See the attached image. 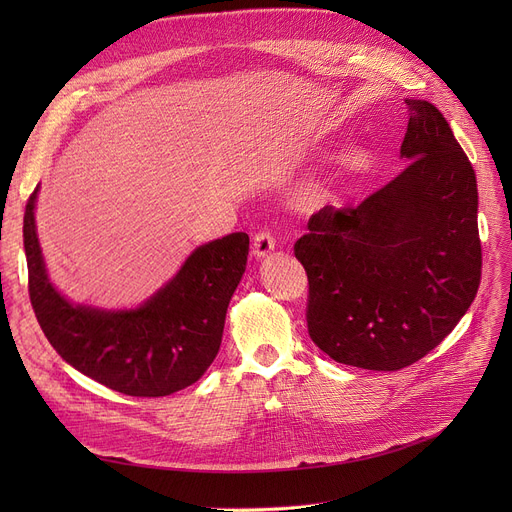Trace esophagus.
Masks as SVG:
<instances>
[{
	"label": "esophagus",
	"mask_w": 512,
	"mask_h": 512,
	"mask_svg": "<svg viewBox=\"0 0 512 512\" xmlns=\"http://www.w3.org/2000/svg\"><path fill=\"white\" fill-rule=\"evenodd\" d=\"M276 251V240L270 232H257L253 238V255L257 259H265Z\"/></svg>",
	"instance_id": "1"
}]
</instances>
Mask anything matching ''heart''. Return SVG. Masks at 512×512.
Segmentation results:
<instances>
[{"label":"heart","instance_id":"b5f03b06","mask_svg":"<svg viewBox=\"0 0 512 512\" xmlns=\"http://www.w3.org/2000/svg\"><path fill=\"white\" fill-rule=\"evenodd\" d=\"M365 153L359 149H351L346 151L340 159H338V174L342 178H353L357 174H361L365 170Z\"/></svg>","mask_w":512,"mask_h":512}]
</instances>
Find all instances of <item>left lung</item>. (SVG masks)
<instances>
[{"label": "left lung", "instance_id": "1", "mask_svg": "<svg viewBox=\"0 0 512 512\" xmlns=\"http://www.w3.org/2000/svg\"><path fill=\"white\" fill-rule=\"evenodd\" d=\"M405 103V170L357 209L317 211L294 245L309 278L311 340L330 359L373 371L436 348L481 278L473 166L432 103Z\"/></svg>", "mask_w": 512, "mask_h": 512}]
</instances>
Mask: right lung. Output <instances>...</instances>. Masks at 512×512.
Returning a JSON list of instances; mask_svg holds the SVG:
<instances>
[{
    "mask_svg": "<svg viewBox=\"0 0 512 512\" xmlns=\"http://www.w3.org/2000/svg\"><path fill=\"white\" fill-rule=\"evenodd\" d=\"M39 186L24 211L29 294L56 353L128 396H168L195 384L220 351L226 311L247 270L249 236L205 242L147 301L130 309L72 303L51 282L37 236Z\"/></svg>",
    "mask_w": 512,
    "mask_h": 512,
    "instance_id": "obj_1",
    "label": "right lung"
}]
</instances>
